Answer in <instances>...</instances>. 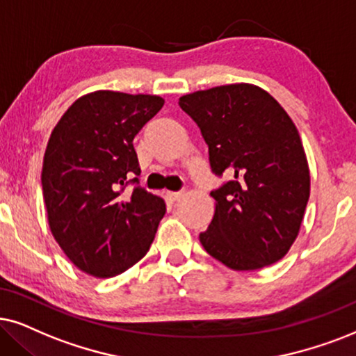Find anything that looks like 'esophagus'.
<instances>
[{
	"instance_id": "esophagus-1",
	"label": "esophagus",
	"mask_w": 356,
	"mask_h": 356,
	"mask_svg": "<svg viewBox=\"0 0 356 356\" xmlns=\"http://www.w3.org/2000/svg\"><path fill=\"white\" fill-rule=\"evenodd\" d=\"M165 195H168V199L170 202H177L179 199H182L184 193L182 192H168V193H165Z\"/></svg>"
}]
</instances>
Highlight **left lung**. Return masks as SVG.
I'll list each match as a JSON object with an SVG mask.
<instances>
[{
	"label": "left lung",
	"instance_id": "left-lung-1",
	"mask_svg": "<svg viewBox=\"0 0 356 356\" xmlns=\"http://www.w3.org/2000/svg\"><path fill=\"white\" fill-rule=\"evenodd\" d=\"M179 105L200 128L211 170L232 177L210 193L215 213L200 233L202 246L235 271L284 258L310 195L307 157L294 121L253 83L199 90L179 98Z\"/></svg>",
	"mask_w": 356,
	"mask_h": 356
}]
</instances>
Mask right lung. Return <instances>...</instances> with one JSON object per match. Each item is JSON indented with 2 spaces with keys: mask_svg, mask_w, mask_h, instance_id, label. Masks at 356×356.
Instances as JSON below:
<instances>
[{
  "mask_svg": "<svg viewBox=\"0 0 356 356\" xmlns=\"http://www.w3.org/2000/svg\"><path fill=\"white\" fill-rule=\"evenodd\" d=\"M163 105L157 95L97 90L72 103L52 129L40 175L49 228L90 276L124 273L151 248L165 204L138 186L133 139ZM128 181L137 186L124 196Z\"/></svg>",
  "mask_w": 356,
  "mask_h": 356,
  "instance_id": "1",
  "label": "right lung"
}]
</instances>
